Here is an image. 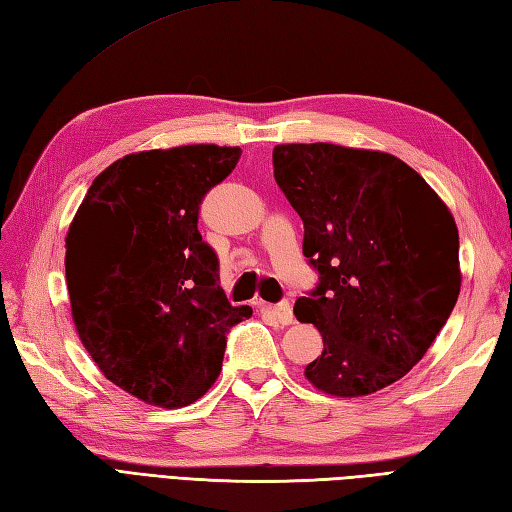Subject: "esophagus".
<instances>
[{"instance_id": "1", "label": "esophagus", "mask_w": 512, "mask_h": 512, "mask_svg": "<svg viewBox=\"0 0 512 512\" xmlns=\"http://www.w3.org/2000/svg\"><path fill=\"white\" fill-rule=\"evenodd\" d=\"M261 310H266L268 314L275 316L281 325H292V323H294L292 305H290L288 301L277 303V305H261Z\"/></svg>"}]
</instances>
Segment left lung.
<instances>
[{"label":"left lung","mask_w":512,"mask_h":512,"mask_svg":"<svg viewBox=\"0 0 512 512\" xmlns=\"http://www.w3.org/2000/svg\"><path fill=\"white\" fill-rule=\"evenodd\" d=\"M272 165L318 270L316 290L294 303L325 344L305 377L334 397L373 395L423 358L454 310L462 281L454 216L388 152L281 144Z\"/></svg>","instance_id":"1"}]
</instances>
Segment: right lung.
I'll return each mask as SVG.
<instances>
[{"instance_id":"add662e5","label":"right lung","mask_w":512,"mask_h":512,"mask_svg":"<svg viewBox=\"0 0 512 512\" xmlns=\"http://www.w3.org/2000/svg\"><path fill=\"white\" fill-rule=\"evenodd\" d=\"M240 148L196 144L126 154L95 176L69 224L71 316L106 379L161 408L200 399L222 371L229 329L251 318L220 288L198 231L200 202Z\"/></svg>"}]
</instances>
